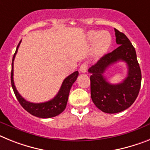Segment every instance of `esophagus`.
Masks as SVG:
<instances>
[{
    "label": "esophagus",
    "mask_w": 150,
    "mask_h": 150,
    "mask_svg": "<svg viewBox=\"0 0 150 150\" xmlns=\"http://www.w3.org/2000/svg\"><path fill=\"white\" fill-rule=\"evenodd\" d=\"M87 69H88V64H87V62H84L81 65L79 70L81 73H85L87 71Z\"/></svg>",
    "instance_id": "1"
}]
</instances>
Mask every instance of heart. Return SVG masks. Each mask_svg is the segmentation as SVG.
Returning <instances> with one entry per match:
<instances>
[{"instance_id":"heart-1","label":"heart","mask_w":150,"mask_h":150,"mask_svg":"<svg viewBox=\"0 0 150 150\" xmlns=\"http://www.w3.org/2000/svg\"><path fill=\"white\" fill-rule=\"evenodd\" d=\"M89 42H95V54L98 56H103L109 50L111 44V36L108 32L91 31L88 34Z\"/></svg>"}]
</instances>
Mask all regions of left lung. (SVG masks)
I'll list each match as a JSON object with an SVG mask.
<instances>
[{
    "label": "left lung",
    "instance_id": "1",
    "mask_svg": "<svg viewBox=\"0 0 150 150\" xmlns=\"http://www.w3.org/2000/svg\"><path fill=\"white\" fill-rule=\"evenodd\" d=\"M116 50L104 55L95 65L89 68L91 74V97L97 108L108 114H116L127 109L137 99L141 86V71L137 61L135 48L124 33L114 29ZM125 61L128 76L119 84H110L103 76L105 70L117 61Z\"/></svg>",
    "mask_w": 150,
    "mask_h": 150
}]
</instances>
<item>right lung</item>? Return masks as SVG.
<instances>
[{"label":"right lung","instance_id":"obj_1","mask_svg":"<svg viewBox=\"0 0 150 150\" xmlns=\"http://www.w3.org/2000/svg\"><path fill=\"white\" fill-rule=\"evenodd\" d=\"M21 42V40L19 42L17 50L13 55V60H12V69H11V85L13 88V92L16 95V98L21 106L30 114H32L35 117L40 118H50L56 117L61 114L66 108V104H67L68 99H69V91H70L73 83L76 81V79L79 76V71H76L73 72L72 74L69 75L66 79H65L58 94L52 100L43 103H32L27 101L19 94L14 85V82H13V60H14L15 56L17 54Z\"/></svg>","mask_w":150,"mask_h":150}]
</instances>
